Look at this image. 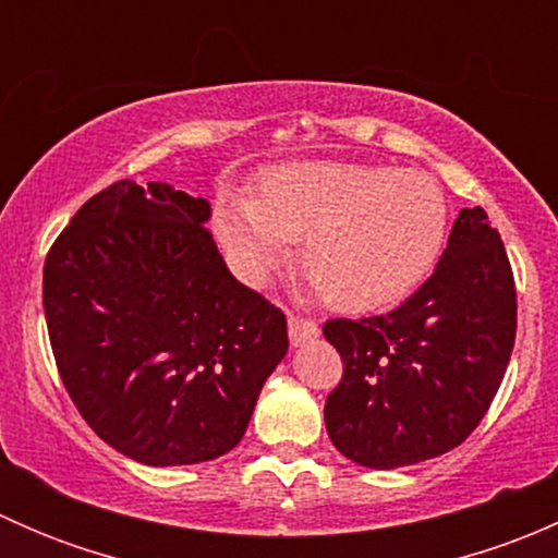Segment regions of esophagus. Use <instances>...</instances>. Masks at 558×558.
I'll return each instance as SVG.
<instances>
[{
	"label": "esophagus",
	"mask_w": 558,
	"mask_h": 558,
	"mask_svg": "<svg viewBox=\"0 0 558 558\" xmlns=\"http://www.w3.org/2000/svg\"><path fill=\"white\" fill-rule=\"evenodd\" d=\"M318 335H320V329H318V324H315V320L300 318V315H289V340H291V345L300 348V345H305V342L315 340Z\"/></svg>",
	"instance_id": "1"
}]
</instances>
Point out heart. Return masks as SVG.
I'll list each match as a JSON object with an SVG mask.
<instances>
[{
	"label": "heart",
	"mask_w": 558,
	"mask_h": 558,
	"mask_svg": "<svg viewBox=\"0 0 558 558\" xmlns=\"http://www.w3.org/2000/svg\"><path fill=\"white\" fill-rule=\"evenodd\" d=\"M446 191L421 170L353 161L272 167L256 196L221 199L213 227L240 278L269 283L302 243L300 267L331 307L373 313L418 289L442 256Z\"/></svg>",
	"instance_id": "1"
}]
</instances>
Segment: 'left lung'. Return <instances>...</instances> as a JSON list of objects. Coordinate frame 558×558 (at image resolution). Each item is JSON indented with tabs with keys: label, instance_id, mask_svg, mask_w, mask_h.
Listing matches in <instances>:
<instances>
[{
	"label": "left lung",
	"instance_id": "8db88e82",
	"mask_svg": "<svg viewBox=\"0 0 558 558\" xmlns=\"http://www.w3.org/2000/svg\"><path fill=\"white\" fill-rule=\"evenodd\" d=\"M324 337L345 369L324 408L342 456L397 470L461 446L515 342L513 272L486 210L459 213L432 278L397 311L326 320Z\"/></svg>",
	"mask_w": 558,
	"mask_h": 558
}]
</instances>
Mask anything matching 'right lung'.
Returning <instances> with one entry per match:
<instances>
[{
    "instance_id": "right-lung-1",
    "label": "right lung",
    "mask_w": 558,
    "mask_h": 558,
    "mask_svg": "<svg viewBox=\"0 0 558 558\" xmlns=\"http://www.w3.org/2000/svg\"><path fill=\"white\" fill-rule=\"evenodd\" d=\"M210 213L170 183L118 180L45 258L61 380L86 424L140 464L232 451L289 351L286 315L229 272Z\"/></svg>"
}]
</instances>
